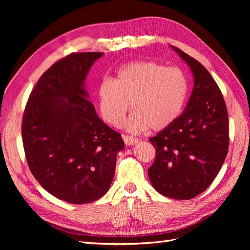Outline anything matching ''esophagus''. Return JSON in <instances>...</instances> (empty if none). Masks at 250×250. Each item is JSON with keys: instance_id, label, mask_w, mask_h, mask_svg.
<instances>
[{"instance_id": "obj_1", "label": "esophagus", "mask_w": 250, "mask_h": 250, "mask_svg": "<svg viewBox=\"0 0 250 250\" xmlns=\"http://www.w3.org/2000/svg\"><path fill=\"white\" fill-rule=\"evenodd\" d=\"M123 140L127 146H133V145H135V144H138L140 142L139 139L129 137V135H123Z\"/></svg>"}]
</instances>
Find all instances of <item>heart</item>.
Instances as JSON below:
<instances>
[{"mask_svg":"<svg viewBox=\"0 0 250 250\" xmlns=\"http://www.w3.org/2000/svg\"><path fill=\"white\" fill-rule=\"evenodd\" d=\"M188 82L177 67L155 62H133L117 71L116 78H104L98 85L100 116L105 123L118 127L127 111H134L125 122L130 132L151 127L161 131L171 126L184 110Z\"/></svg>","mask_w":250,"mask_h":250,"instance_id":"1","label":"heart"}]
</instances>
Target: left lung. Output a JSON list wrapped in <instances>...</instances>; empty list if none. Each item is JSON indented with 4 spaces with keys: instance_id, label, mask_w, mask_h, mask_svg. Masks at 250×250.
<instances>
[{
    "instance_id": "8db88e82",
    "label": "left lung",
    "mask_w": 250,
    "mask_h": 250,
    "mask_svg": "<svg viewBox=\"0 0 250 250\" xmlns=\"http://www.w3.org/2000/svg\"><path fill=\"white\" fill-rule=\"evenodd\" d=\"M170 48L190 67L194 85L179 118L149 139L156 156L148 175L160 194L186 200L206 191L220 171L229 151V115L206 67L180 49Z\"/></svg>"
}]
</instances>
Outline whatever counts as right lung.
<instances>
[{
  "label": "right lung",
  "instance_id": "obj_1",
  "mask_svg": "<svg viewBox=\"0 0 250 250\" xmlns=\"http://www.w3.org/2000/svg\"><path fill=\"white\" fill-rule=\"evenodd\" d=\"M99 52L73 53L36 83L22 118L29 168L56 198L84 204L101 198L115 176L121 134L98 117L85 80Z\"/></svg>",
  "mask_w": 250,
  "mask_h": 250
}]
</instances>
